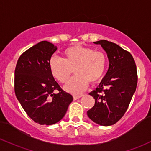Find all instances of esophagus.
Instances as JSON below:
<instances>
[{
  "instance_id": "1",
  "label": "esophagus",
  "mask_w": 151,
  "mask_h": 151,
  "mask_svg": "<svg viewBox=\"0 0 151 151\" xmlns=\"http://www.w3.org/2000/svg\"><path fill=\"white\" fill-rule=\"evenodd\" d=\"M82 96H83V94H75V95L73 96V98H74V100H77V99L82 97Z\"/></svg>"
}]
</instances>
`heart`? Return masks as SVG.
<instances>
[{"instance_id":"heart-1","label":"heart","mask_w":151,"mask_h":151,"mask_svg":"<svg viewBox=\"0 0 151 151\" xmlns=\"http://www.w3.org/2000/svg\"><path fill=\"white\" fill-rule=\"evenodd\" d=\"M63 59L51 58L49 69L53 77L65 83L74 72L75 75L64 86L71 93L82 92L89 82L95 83L102 79L107 67V57L103 52L90 47L72 46L63 51Z\"/></svg>"}]
</instances>
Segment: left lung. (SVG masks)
Instances as JSON below:
<instances>
[{
    "label": "left lung",
    "mask_w": 151,
    "mask_h": 151,
    "mask_svg": "<svg viewBox=\"0 0 151 151\" xmlns=\"http://www.w3.org/2000/svg\"><path fill=\"white\" fill-rule=\"evenodd\" d=\"M106 51L110 65L105 77L89 94L94 105L87 111L92 121L103 126L115 124L125 115L137 83L136 64L132 54L107 40L95 41Z\"/></svg>",
    "instance_id": "left-lung-1"
}]
</instances>
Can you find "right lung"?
<instances>
[{
  "instance_id": "obj_1",
  "label": "right lung",
  "mask_w": 151,
  "mask_h": 151,
  "mask_svg": "<svg viewBox=\"0 0 151 151\" xmlns=\"http://www.w3.org/2000/svg\"><path fill=\"white\" fill-rule=\"evenodd\" d=\"M57 49L49 41H41L20 56L15 69L16 97L29 117L39 125H53L62 120L73 100L50 72L49 62Z\"/></svg>"
}]
</instances>
